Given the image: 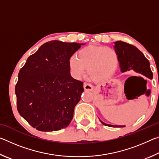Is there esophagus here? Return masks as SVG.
I'll use <instances>...</instances> for the list:
<instances>
[{"label": "esophagus", "mask_w": 159, "mask_h": 159, "mask_svg": "<svg viewBox=\"0 0 159 159\" xmlns=\"http://www.w3.org/2000/svg\"><path fill=\"white\" fill-rule=\"evenodd\" d=\"M83 88H84V89L85 90H92L93 89V86L88 83H84V84H83Z\"/></svg>", "instance_id": "34e87169"}]
</instances>
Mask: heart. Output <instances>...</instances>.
I'll list each match as a JSON object with an SVG mask.
<instances>
[{"label": "heart", "instance_id": "b5f03b06", "mask_svg": "<svg viewBox=\"0 0 159 159\" xmlns=\"http://www.w3.org/2000/svg\"><path fill=\"white\" fill-rule=\"evenodd\" d=\"M118 64V56L111 48L88 45L79 50L76 57L69 61L71 74L79 78L88 68V74L94 81L101 82L109 79L115 73Z\"/></svg>", "mask_w": 159, "mask_h": 159}]
</instances>
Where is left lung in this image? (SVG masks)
Segmentation results:
<instances>
[{"label":"left lung","mask_w":159,"mask_h":159,"mask_svg":"<svg viewBox=\"0 0 159 159\" xmlns=\"http://www.w3.org/2000/svg\"><path fill=\"white\" fill-rule=\"evenodd\" d=\"M115 50L118 56L120 71L125 72L134 70L137 73L152 79L153 73L150 68L149 60L144 57V54L134 45L128 43L118 41L114 43ZM102 124L109 127H123V125H112L102 122Z\"/></svg>","instance_id":"8db88e82"}]
</instances>
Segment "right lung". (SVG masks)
I'll list each match as a JSON object with an SVG mask.
<instances>
[{
    "label": "right lung",
    "instance_id": "right-lung-1",
    "mask_svg": "<svg viewBox=\"0 0 159 159\" xmlns=\"http://www.w3.org/2000/svg\"><path fill=\"white\" fill-rule=\"evenodd\" d=\"M51 41L29 56L15 85L18 112L32 127L50 132L67 127L84 91L70 74V58L81 46Z\"/></svg>",
    "mask_w": 159,
    "mask_h": 159
}]
</instances>
